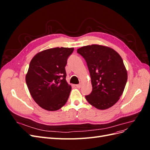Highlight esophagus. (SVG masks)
Here are the masks:
<instances>
[{
	"mask_svg": "<svg viewBox=\"0 0 150 150\" xmlns=\"http://www.w3.org/2000/svg\"><path fill=\"white\" fill-rule=\"evenodd\" d=\"M76 87L78 88H81V84H76Z\"/></svg>",
	"mask_w": 150,
	"mask_h": 150,
	"instance_id": "obj_1",
	"label": "esophagus"
}]
</instances>
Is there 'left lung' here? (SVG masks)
<instances>
[{
	"instance_id": "1",
	"label": "left lung",
	"mask_w": 150,
	"mask_h": 150,
	"mask_svg": "<svg viewBox=\"0 0 150 150\" xmlns=\"http://www.w3.org/2000/svg\"><path fill=\"white\" fill-rule=\"evenodd\" d=\"M87 63L93 91L86 100L98 110H106L119 100L124 91L128 74L121 57L114 49L92 44L77 50Z\"/></svg>"
}]
</instances>
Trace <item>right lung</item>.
<instances>
[{
  "label": "right lung",
  "mask_w": 150,
  "mask_h": 150,
  "mask_svg": "<svg viewBox=\"0 0 150 150\" xmlns=\"http://www.w3.org/2000/svg\"><path fill=\"white\" fill-rule=\"evenodd\" d=\"M73 51V47L48 49L32 59L26 84L35 102L44 110L57 111L67 101L71 86L66 80L65 67Z\"/></svg>",
  "instance_id": "add662e5"
}]
</instances>
